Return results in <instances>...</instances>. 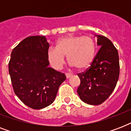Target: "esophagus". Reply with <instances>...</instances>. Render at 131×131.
Returning a JSON list of instances; mask_svg holds the SVG:
<instances>
[{
	"mask_svg": "<svg viewBox=\"0 0 131 131\" xmlns=\"http://www.w3.org/2000/svg\"><path fill=\"white\" fill-rule=\"evenodd\" d=\"M71 76H72V74H71V73H66V78H67V79H69V78H71Z\"/></svg>",
	"mask_w": 131,
	"mask_h": 131,
	"instance_id": "esophagus-1",
	"label": "esophagus"
}]
</instances>
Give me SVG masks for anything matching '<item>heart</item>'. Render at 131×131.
<instances>
[{"instance_id":"heart-1","label":"heart","mask_w":131,"mask_h":131,"mask_svg":"<svg viewBox=\"0 0 131 131\" xmlns=\"http://www.w3.org/2000/svg\"><path fill=\"white\" fill-rule=\"evenodd\" d=\"M96 45L88 36L67 35L56 42V48L49 47L47 59L55 69H61L65 62V56L71 67L84 71L92 64L95 57Z\"/></svg>"}]
</instances>
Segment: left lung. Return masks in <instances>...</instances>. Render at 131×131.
Instances as JSON below:
<instances>
[{
    "mask_svg": "<svg viewBox=\"0 0 131 131\" xmlns=\"http://www.w3.org/2000/svg\"><path fill=\"white\" fill-rule=\"evenodd\" d=\"M94 35L101 47L90 67L78 75L80 85L77 92L83 102L98 105L115 89L120 75V64L118 50L112 41L104 36Z\"/></svg>",
    "mask_w": 131,
    "mask_h": 131,
    "instance_id": "obj_1",
    "label": "left lung"
}]
</instances>
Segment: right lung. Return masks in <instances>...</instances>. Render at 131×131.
<instances>
[{
	"mask_svg": "<svg viewBox=\"0 0 131 131\" xmlns=\"http://www.w3.org/2000/svg\"><path fill=\"white\" fill-rule=\"evenodd\" d=\"M49 47L45 36H30L22 40L11 54L9 73L14 92L34 110L51 105L66 80L64 74L49 67Z\"/></svg>",
	"mask_w": 131,
	"mask_h": 131,
	"instance_id": "1",
	"label": "right lung"
}]
</instances>
